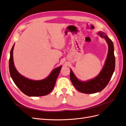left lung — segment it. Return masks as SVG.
I'll use <instances>...</instances> for the list:
<instances>
[{"mask_svg": "<svg viewBox=\"0 0 126 126\" xmlns=\"http://www.w3.org/2000/svg\"><path fill=\"white\" fill-rule=\"evenodd\" d=\"M100 37L105 39L108 45V52L105 64L99 74L94 78L85 81L78 79L71 69L70 79L74 87L83 93H95L101 91L107 85L112 76L115 68V57L112 41L102 32L98 33Z\"/></svg>", "mask_w": 126, "mask_h": 126, "instance_id": "obj_1", "label": "left lung"}]
</instances>
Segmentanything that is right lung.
Returning a JSON list of instances; mask_svg holds the SVG:
<instances>
[{"label": "right lung", "instance_id": "obj_1", "mask_svg": "<svg viewBox=\"0 0 126 126\" xmlns=\"http://www.w3.org/2000/svg\"><path fill=\"white\" fill-rule=\"evenodd\" d=\"M13 46L10 53L9 69L10 77L20 90L30 96L46 95L51 92L54 87L56 79L60 72L62 65L54 69L48 76L41 80H33L25 78L17 71L14 65L13 60Z\"/></svg>", "mask_w": 126, "mask_h": 126}]
</instances>
